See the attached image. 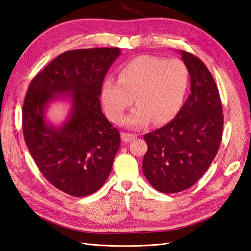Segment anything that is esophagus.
<instances>
[{"mask_svg":"<svg viewBox=\"0 0 251 251\" xmlns=\"http://www.w3.org/2000/svg\"><path fill=\"white\" fill-rule=\"evenodd\" d=\"M122 137V140L124 142H130L132 141L136 138V135L134 134H128V132H122L121 134Z\"/></svg>","mask_w":251,"mask_h":251,"instance_id":"esophagus-1","label":"esophagus"}]
</instances>
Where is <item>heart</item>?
<instances>
[{"instance_id":"1","label":"heart","mask_w":251,"mask_h":251,"mask_svg":"<svg viewBox=\"0 0 251 251\" xmlns=\"http://www.w3.org/2000/svg\"><path fill=\"white\" fill-rule=\"evenodd\" d=\"M189 70L179 59L141 56L121 69L119 79L106 77L101 88L105 113L120 122L135 98L136 108L124 119L131 128L153 121L165 124L178 114L189 87Z\"/></svg>"}]
</instances>
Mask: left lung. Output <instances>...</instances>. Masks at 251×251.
<instances>
[{
	"label": "left lung",
	"instance_id": "obj_1",
	"mask_svg": "<svg viewBox=\"0 0 251 251\" xmlns=\"http://www.w3.org/2000/svg\"><path fill=\"white\" fill-rule=\"evenodd\" d=\"M189 70L191 94L175 119L145 135L142 172L154 189L177 193L191 188L214 161L223 131L215 79L196 56L179 50Z\"/></svg>",
	"mask_w": 251,
	"mask_h": 251
}]
</instances>
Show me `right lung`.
<instances>
[{
  "label": "right lung",
  "mask_w": 251,
  "mask_h": 251,
  "mask_svg": "<svg viewBox=\"0 0 251 251\" xmlns=\"http://www.w3.org/2000/svg\"><path fill=\"white\" fill-rule=\"evenodd\" d=\"M120 55L117 47L63 52L32 79L25 95V145L44 177L69 195L95 193L111 173L121 137L101 111L99 97L105 74ZM55 100L71 106L59 126L46 115Z\"/></svg>",
  "instance_id": "right-lung-1"
}]
</instances>
